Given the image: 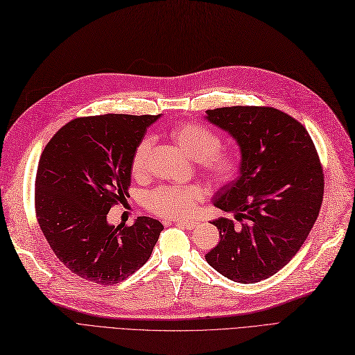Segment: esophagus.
Masks as SVG:
<instances>
[{
	"mask_svg": "<svg viewBox=\"0 0 355 355\" xmlns=\"http://www.w3.org/2000/svg\"><path fill=\"white\" fill-rule=\"evenodd\" d=\"M173 223H176V225H179V227H182V228H185V230H194L197 225H198V222L197 220H179V219H176V220H173Z\"/></svg>",
	"mask_w": 355,
	"mask_h": 355,
	"instance_id": "esophagus-1",
	"label": "esophagus"
}]
</instances>
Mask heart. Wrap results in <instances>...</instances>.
<instances>
[{
	"label": "heart",
	"instance_id": "1",
	"mask_svg": "<svg viewBox=\"0 0 355 355\" xmlns=\"http://www.w3.org/2000/svg\"><path fill=\"white\" fill-rule=\"evenodd\" d=\"M170 137L192 159H197L201 171L213 184L225 185L239 171V158L230 149H222L220 137L206 125L198 123H182L170 130ZM153 142L144 137L135 148L130 170L136 179L148 173V159ZM206 188L200 184L161 185L146 196L148 210L163 218H187L194 213L198 204L206 198Z\"/></svg>",
	"mask_w": 355,
	"mask_h": 355
}]
</instances>
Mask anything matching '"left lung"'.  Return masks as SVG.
<instances>
[{"mask_svg":"<svg viewBox=\"0 0 355 355\" xmlns=\"http://www.w3.org/2000/svg\"><path fill=\"white\" fill-rule=\"evenodd\" d=\"M206 112L241 151L239 178L213 200L240 225L228 218L211 222L220 240L206 261L232 282L265 280L290 262L317 220L324 194L317 149L302 124L271 106Z\"/></svg>","mask_w":355,"mask_h":355,"instance_id":"obj_1","label":"left lung"}]
</instances>
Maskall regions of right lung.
Listing matches in <instances>:
<instances>
[{"label":"right lung","instance_id":"right-lung-1","mask_svg":"<svg viewBox=\"0 0 355 355\" xmlns=\"http://www.w3.org/2000/svg\"><path fill=\"white\" fill-rule=\"evenodd\" d=\"M159 115L80 116L50 139L35 178V214L58 259L96 284H116L144 266L163 225L141 216L108 223L114 204L128 196L130 161L148 125Z\"/></svg>","mask_w":355,"mask_h":355}]
</instances>
